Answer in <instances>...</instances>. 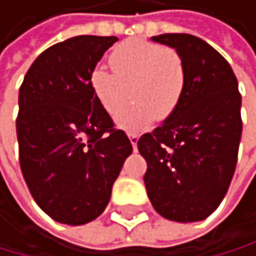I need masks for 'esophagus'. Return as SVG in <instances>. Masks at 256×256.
<instances>
[{
	"label": "esophagus",
	"mask_w": 256,
	"mask_h": 256,
	"mask_svg": "<svg viewBox=\"0 0 256 256\" xmlns=\"http://www.w3.org/2000/svg\"><path fill=\"white\" fill-rule=\"evenodd\" d=\"M129 140H130V144H132V148H134V150H137L138 136H136V134H130V136H129Z\"/></svg>",
	"instance_id": "1"
}]
</instances>
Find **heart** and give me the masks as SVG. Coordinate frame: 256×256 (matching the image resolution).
<instances>
[{
	"label": "heart",
	"mask_w": 256,
	"mask_h": 256,
	"mask_svg": "<svg viewBox=\"0 0 256 256\" xmlns=\"http://www.w3.org/2000/svg\"><path fill=\"white\" fill-rule=\"evenodd\" d=\"M111 65L91 73V90L108 114H117L128 99L132 86L136 100L116 118L127 132H142L155 122L166 119L178 108L184 90V65L181 55L160 44L130 38L112 50Z\"/></svg>",
	"instance_id": "heart-1"
}]
</instances>
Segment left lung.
<instances>
[{
	"label": "left lung",
	"mask_w": 256,
	"mask_h": 256,
	"mask_svg": "<svg viewBox=\"0 0 256 256\" xmlns=\"http://www.w3.org/2000/svg\"><path fill=\"white\" fill-rule=\"evenodd\" d=\"M154 42L183 58L180 104L137 147L147 162L145 188L165 219L198 222L214 212L230 184L242 137V96L228 62L202 38L162 34Z\"/></svg>",
	"instance_id": "left-lung-1"
}]
</instances>
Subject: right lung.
<instances>
[{"label":"right lung","mask_w":256,"mask_h":256,"mask_svg":"<svg viewBox=\"0 0 256 256\" xmlns=\"http://www.w3.org/2000/svg\"><path fill=\"white\" fill-rule=\"evenodd\" d=\"M118 37L78 36L38 55L19 88L20 172L54 220L83 226L106 209L132 144L91 90V73Z\"/></svg>","instance_id":"obj_1"}]
</instances>
